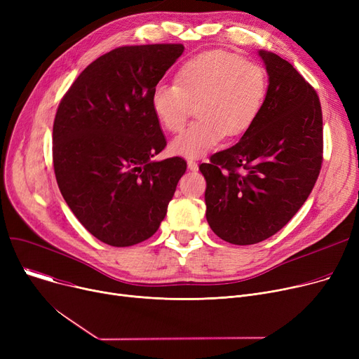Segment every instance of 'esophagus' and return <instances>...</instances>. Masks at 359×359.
Masks as SVG:
<instances>
[{
	"instance_id": "esophagus-1",
	"label": "esophagus",
	"mask_w": 359,
	"mask_h": 359,
	"mask_svg": "<svg viewBox=\"0 0 359 359\" xmlns=\"http://www.w3.org/2000/svg\"><path fill=\"white\" fill-rule=\"evenodd\" d=\"M187 168H189L191 172H198L199 165H198V163L194 161V160H187Z\"/></svg>"
}]
</instances>
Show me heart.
Returning <instances> with one entry per match:
<instances>
[{
  "instance_id": "b5f03b06",
  "label": "heart",
  "mask_w": 359,
  "mask_h": 359,
  "mask_svg": "<svg viewBox=\"0 0 359 359\" xmlns=\"http://www.w3.org/2000/svg\"><path fill=\"white\" fill-rule=\"evenodd\" d=\"M175 83L154 87L151 109L165 130L177 132L196 106L199 119L170 144L173 154L186 158L210 153L224 135L248 132L268 93L265 69L225 50H208L184 61Z\"/></svg>"
}]
</instances>
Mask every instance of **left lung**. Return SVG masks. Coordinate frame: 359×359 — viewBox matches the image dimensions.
<instances>
[{"label": "left lung", "mask_w": 359, "mask_h": 359, "mask_svg": "<svg viewBox=\"0 0 359 359\" xmlns=\"http://www.w3.org/2000/svg\"><path fill=\"white\" fill-rule=\"evenodd\" d=\"M268 72L265 103L241 140L199 165L206 219L238 246L278 233L311 194L323 161V118L316 90L273 52L259 50Z\"/></svg>", "instance_id": "left-lung-1"}]
</instances>
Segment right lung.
Wrapping results in <instances>:
<instances>
[{
	"label": "right lung",
	"instance_id": "add662e5",
	"mask_svg": "<svg viewBox=\"0 0 359 359\" xmlns=\"http://www.w3.org/2000/svg\"><path fill=\"white\" fill-rule=\"evenodd\" d=\"M184 48L122 46L93 61L62 97L52 156L60 191L86 230L115 248L153 236L165 217L182 157L153 160L165 138L151 93Z\"/></svg>",
	"mask_w": 359,
	"mask_h": 359
}]
</instances>
